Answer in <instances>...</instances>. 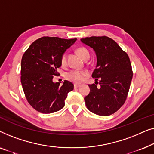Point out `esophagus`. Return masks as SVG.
I'll list each match as a JSON object with an SVG mask.
<instances>
[{
	"instance_id": "obj_1",
	"label": "esophagus",
	"mask_w": 154,
	"mask_h": 154,
	"mask_svg": "<svg viewBox=\"0 0 154 154\" xmlns=\"http://www.w3.org/2000/svg\"><path fill=\"white\" fill-rule=\"evenodd\" d=\"M79 87H80L79 84H74V88H79Z\"/></svg>"
}]
</instances>
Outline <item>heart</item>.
<instances>
[{
	"label": "heart",
	"instance_id": "b5f03b06",
	"mask_svg": "<svg viewBox=\"0 0 154 154\" xmlns=\"http://www.w3.org/2000/svg\"><path fill=\"white\" fill-rule=\"evenodd\" d=\"M77 53L79 54V56L81 58H83L84 60L86 59H89L90 57V52L88 49H86L85 47H79L76 50ZM66 61V54L64 53L61 57V63L62 65L65 64ZM88 75V73L86 71L83 70H71L69 71L66 74V79L69 81H71L75 83H80L83 81L84 78Z\"/></svg>",
	"mask_w": 154,
	"mask_h": 154
}]
</instances>
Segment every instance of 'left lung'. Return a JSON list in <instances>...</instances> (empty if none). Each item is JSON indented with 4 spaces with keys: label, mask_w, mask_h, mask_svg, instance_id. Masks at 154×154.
I'll use <instances>...</instances> for the list:
<instances>
[{
    "label": "left lung",
    "mask_w": 154,
    "mask_h": 154,
    "mask_svg": "<svg viewBox=\"0 0 154 154\" xmlns=\"http://www.w3.org/2000/svg\"><path fill=\"white\" fill-rule=\"evenodd\" d=\"M81 41L92 48L97 56L96 68L92 74L95 82L89 85L90 93L84 98L86 106L97 115L113 114L123 106L129 92L133 75L129 57L107 36H92ZM98 83L100 88L96 87Z\"/></svg>",
    "instance_id": "obj_1"
}]
</instances>
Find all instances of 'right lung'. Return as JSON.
<instances>
[{
    "instance_id": "right-lung-1",
    "label": "right lung",
    "mask_w": 154,
    "mask_h": 154,
    "mask_svg": "<svg viewBox=\"0 0 154 154\" xmlns=\"http://www.w3.org/2000/svg\"><path fill=\"white\" fill-rule=\"evenodd\" d=\"M76 38L64 39L44 36L37 39L23 54L21 62V83L29 104L42 113H51L64 106L67 94L73 84L64 81H52L62 66L61 57Z\"/></svg>"
}]
</instances>
